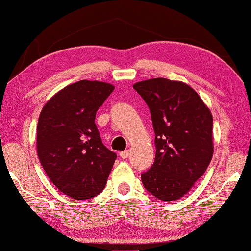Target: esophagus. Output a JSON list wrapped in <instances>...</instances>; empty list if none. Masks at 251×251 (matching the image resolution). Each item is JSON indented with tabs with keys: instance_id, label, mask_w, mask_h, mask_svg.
Instances as JSON below:
<instances>
[{
	"instance_id": "34e87169",
	"label": "esophagus",
	"mask_w": 251,
	"mask_h": 251,
	"mask_svg": "<svg viewBox=\"0 0 251 251\" xmlns=\"http://www.w3.org/2000/svg\"><path fill=\"white\" fill-rule=\"evenodd\" d=\"M120 156L122 157L123 159H126L127 157L129 156V151H121V152H120Z\"/></svg>"
}]
</instances>
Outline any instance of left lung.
<instances>
[{"instance_id":"left-lung-1","label":"left lung","mask_w":251,"mask_h":251,"mask_svg":"<svg viewBox=\"0 0 251 251\" xmlns=\"http://www.w3.org/2000/svg\"><path fill=\"white\" fill-rule=\"evenodd\" d=\"M133 87L150 107L155 130V161L142 174L143 185L159 201H177L203 175L214 155L211 112L180 80L151 78Z\"/></svg>"}]
</instances>
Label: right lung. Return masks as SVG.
I'll use <instances>...</instances> for the list:
<instances>
[{"label": "right lung", "instance_id": "1", "mask_svg": "<svg viewBox=\"0 0 251 251\" xmlns=\"http://www.w3.org/2000/svg\"><path fill=\"white\" fill-rule=\"evenodd\" d=\"M114 88L83 79L62 88L42 108L37 155L50 181L69 197L90 199L105 188L116 154L101 143L95 116Z\"/></svg>", "mask_w": 251, "mask_h": 251}]
</instances>
